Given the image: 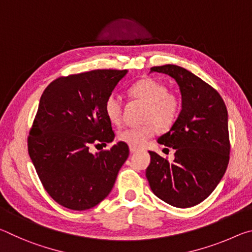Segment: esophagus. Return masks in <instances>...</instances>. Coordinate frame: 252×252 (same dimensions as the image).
<instances>
[{"instance_id":"34e87169","label":"esophagus","mask_w":252,"mask_h":252,"mask_svg":"<svg viewBox=\"0 0 252 252\" xmlns=\"http://www.w3.org/2000/svg\"><path fill=\"white\" fill-rule=\"evenodd\" d=\"M139 150V149L138 148H134V147H130V152L131 153H134V152H136V151H138Z\"/></svg>"}]
</instances>
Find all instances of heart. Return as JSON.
I'll return each instance as SVG.
<instances>
[{
    "label": "heart",
    "mask_w": 252,
    "mask_h": 252,
    "mask_svg": "<svg viewBox=\"0 0 252 252\" xmlns=\"http://www.w3.org/2000/svg\"><path fill=\"white\" fill-rule=\"evenodd\" d=\"M129 94L133 99L147 103L141 126H127L119 132V139L130 147L141 148L156 135L158 126L168 130L178 120L181 111V99L177 93L168 91L167 84L161 81L144 76L131 85ZM104 113L109 121L119 126L123 120V105L118 96L106 97Z\"/></svg>",
    "instance_id": "obj_1"
}]
</instances>
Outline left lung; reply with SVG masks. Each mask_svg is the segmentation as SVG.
<instances>
[{"label": "left lung", "mask_w": 252, "mask_h": 252, "mask_svg": "<svg viewBox=\"0 0 252 252\" xmlns=\"http://www.w3.org/2000/svg\"><path fill=\"white\" fill-rule=\"evenodd\" d=\"M177 81L182 95L178 120L158 142L176 150L169 162L149 151L146 176L158 198L177 208L202 202L218 186L230 159L228 112L216 89L192 72L173 64L151 67Z\"/></svg>", "instance_id": "8db88e82"}]
</instances>
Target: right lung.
<instances>
[{
	"mask_svg": "<svg viewBox=\"0 0 252 252\" xmlns=\"http://www.w3.org/2000/svg\"><path fill=\"white\" fill-rule=\"evenodd\" d=\"M126 73L93 70L60 76L41 96L28 150L45 191L62 207L82 211L99 204L129 157V147L122 141L91 152L92 147H105L116 136L104 103Z\"/></svg>",
	"mask_w": 252,
	"mask_h": 252,
	"instance_id": "add662e5",
	"label": "right lung"
}]
</instances>
